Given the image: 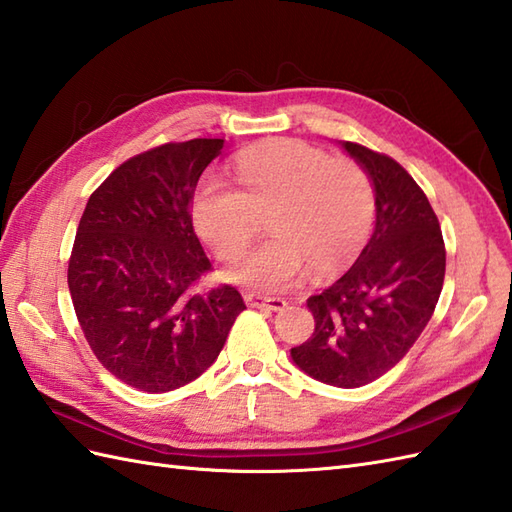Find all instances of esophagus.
<instances>
[{"label":"esophagus","mask_w":512,"mask_h":512,"mask_svg":"<svg viewBox=\"0 0 512 512\" xmlns=\"http://www.w3.org/2000/svg\"><path fill=\"white\" fill-rule=\"evenodd\" d=\"M244 301L251 307H259V310H270V312H281L285 307L283 299H270V296H261L255 292H244Z\"/></svg>","instance_id":"obj_1"}]
</instances>
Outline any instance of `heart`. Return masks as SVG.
Segmentation results:
<instances>
[{
  "mask_svg": "<svg viewBox=\"0 0 512 512\" xmlns=\"http://www.w3.org/2000/svg\"><path fill=\"white\" fill-rule=\"evenodd\" d=\"M235 174L242 189L220 172H207L192 200L198 233L222 259L240 257L253 240L255 213L272 209V237L227 272L231 281L266 294L285 292L307 268L325 277L360 251L375 198L355 161L331 159L296 139H275L246 148Z\"/></svg>",
  "mask_w": 512,
  "mask_h": 512,
  "instance_id": "b5f03b06",
  "label": "heart"
}]
</instances>
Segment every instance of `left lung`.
Returning <instances> with one entry per match:
<instances>
[{"label": "left lung", "mask_w": 512, "mask_h": 512, "mask_svg": "<svg viewBox=\"0 0 512 512\" xmlns=\"http://www.w3.org/2000/svg\"><path fill=\"white\" fill-rule=\"evenodd\" d=\"M340 146L371 181L375 229L358 261L307 299L314 334L290 355L318 382L358 388L388 373L430 323L445 244L430 200L395 159L351 141Z\"/></svg>", "instance_id": "left-lung-1"}]
</instances>
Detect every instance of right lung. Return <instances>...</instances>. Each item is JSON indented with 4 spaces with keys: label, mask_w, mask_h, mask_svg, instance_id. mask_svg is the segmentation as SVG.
Masks as SVG:
<instances>
[{
    "label": "right lung",
    "mask_w": 512,
    "mask_h": 512,
    "mask_svg": "<svg viewBox=\"0 0 512 512\" xmlns=\"http://www.w3.org/2000/svg\"><path fill=\"white\" fill-rule=\"evenodd\" d=\"M224 139L163 144L128 159L91 194L67 283L100 364L124 384L168 392L218 360L237 314L231 285L198 292L211 268L194 233L198 178Z\"/></svg>",
    "instance_id": "right-lung-1"
}]
</instances>
